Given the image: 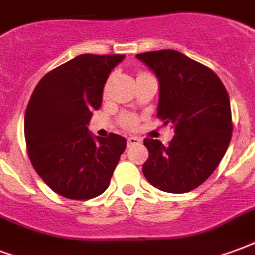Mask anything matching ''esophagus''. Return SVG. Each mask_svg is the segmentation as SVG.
<instances>
[{
	"mask_svg": "<svg viewBox=\"0 0 255 255\" xmlns=\"http://www.w3.org/2000/svg\"><path fill=\"white\" fill-rule=\"evenodd\" d=\"M141 140L140 138H137V137H128V145H135V144H140Z\"/></svg>",
	"mask_w": 255,
	"mask_h": 255,
	"instance_id": "1",
	"label": "esophagus"
}]
</instances>
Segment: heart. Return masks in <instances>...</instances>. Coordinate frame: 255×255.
Returning a JSON list of instances; mask_svg holds the SVG:
<instances>
[{"label": "heart", "mask_w": 255, "mask_h": 255, "mask_svg": "<svg viewBox=\"0 0 255 255\" xmlns=\"http://www.w3.org/2000/svg\"><path fill=\"white\" fill-rule=\"evenodd\" d=\"M142 74H146L145 72H141V73H138V77L140 76H142ZM106 91V89H105ZM120 124L125 129H134L135 126H137V124H138V120H137V117H135L134 114H129V113H126V114H122L120 117Z\"/></svg>", "instance_id": "b5f03b06"}]
</instances>
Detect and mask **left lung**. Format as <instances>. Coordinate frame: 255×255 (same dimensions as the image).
Segmentation results:
<instances>
[{"mask_svg":"<svg viewBox=\"0 0 255 255\" xmlns=\"http://www.w3.org/2000/svg\"><path fill=\"white\" fill-rule=\"evenodd\" d=\"M160 84L157 117L175 135L164 146L145 138L149 152L142 172L152 186L187 193L212 175L230 145L232 115L226 87L212 69L175 50L135 55Z\"/></svg>","mask_w":255,"mask_h":255,"instance_id":"obj_1","label":"left lung"}]
</instances>
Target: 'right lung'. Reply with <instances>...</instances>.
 <instances>
[{
    "instance_id": "right-lung-1",
    "label": "right lung",
    "mask_w": 255,
    "mask_h": 255,
    "mask_svg": "<svg viewBox=\"0 0 255 255\" xmlns=\"http://www.w3.org/2000/svg\"><path fill=\"white\" fill-rule=\"evenodd\" d=\"M124 54H81L44 74L33 89L24 117L29 160L38 175L59 196L91 200L105 193L126 140L110 133H88L103 88Z\"/></svg>"
}]
</instances>
